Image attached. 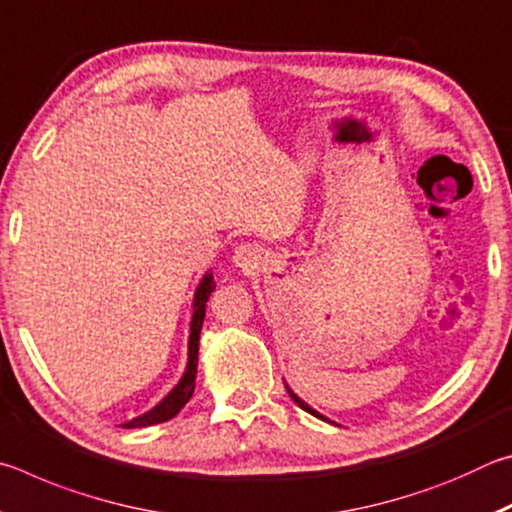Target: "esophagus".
Listing matches in <instances>:
<instances>
[{"label":"esophagus","mask_w":512,"mask_h":512,"mask_svg":"<svg viewBox=\"0 0 512 512\" xmlns=\"http://www.w3.org/2000/svg\"><path fill=\"white\" fill-rule=\"evenodd\" d=\"M259 259H262V255H259V250L253 244L237 246L235 255H232V262H235V266H239L241 271H253V268H257Z\"/></svg>","instance_id":"obj_1"}]
</instances>
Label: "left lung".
Returning a JSON list of instances; mask_svg holds the SVG:
<instances>
[{"label": "left lung", "mask_w": 512, "mask_h": 512, "mask_svg": "<svg viewBox=\"0 0 512 512\" xmlns=\"http://www.w3.org/2000/svg\"><path fill=\"white\" fill-rule=\"evenodd\" d=\"M287 393L291 395V400H293V402H296V404L300 406V409H302V411H307V413H311V415H316V418H320V420H325V418H323V415H320L318 411H314V409H311V406H309L307 402H302V400H300V397H298L296 393H293L289 386H287Z\"/></svg>", "instance_id": "obj_1"}]
</instances>
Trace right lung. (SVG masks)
I'll list each match as a JSON object with an SVG mask.
<instances>
[{
    "mask_svg": "<svg viewBox=\"0 0 512 512\" xmlns=\"http://www.w3.org/2000/svg\"><path fill=\"white\" fill-rule=\"evenodd\" d=\"M214 277L212 273H207L201 284H198L196 296H194V316H192V325H189V359H187V370L183 379L178 381L176 388L164 397L160 404H155L151 411H146L140 418H135L131 422H126V429H135V427H151V424H160L171 420L173 415H178L180 409L189 402V397L194 393L196 386V366H198V339H201V327H203V318H205V305L210 293L214 291Z\"/></svg>",
    "mask_w": 512,
    "mask_h": 512,
    "instance_id": "1",
    "label": "right lung"
}]
</instances>
